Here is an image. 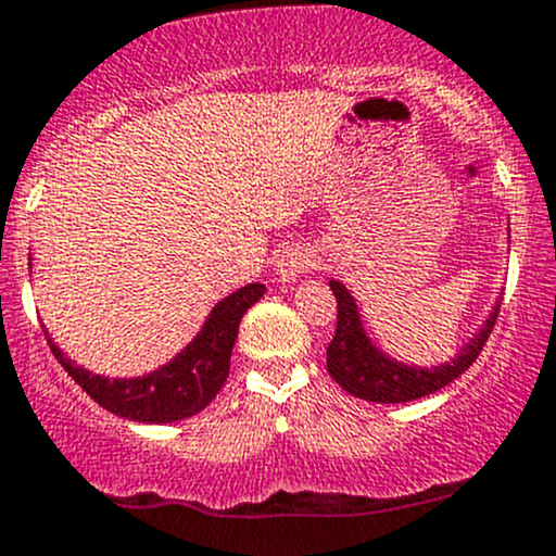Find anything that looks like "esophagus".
Returning <instances> with one entry per match:
<instances>
[{
    "label": "esophagus",
    "instance_id": "obj_1",
    "mask_svg": "<svg viewBox=\"0 0 556 556\" xmlns=\"http://www.w3.org/2000/svg\"><path fill=\"white\" fill-rule=\"evenodd\" d=\"M317 266V255L304 244H290L288 250H282V255L277 257V277L282 285L295 282L299 277H304L309 268Z\"/></svg>",
    "mask_w": 556,
    "mask_h": 556
}]
</instances>
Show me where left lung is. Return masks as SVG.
<instances>
[{"mask_svg": "<svg viewBox=\"0 0 556 556\" xmlns=\"http://www.w3.org/2000/svg\"><path fill=\"white\" fill-rule=\"evenodd\" d=\"M328 285L336 295V304H339L336 336L328 344V371L350 395L371 403H408L454 382L479 357L481 346L490 339L497 312H501V299H497L484 323L446 363L414 366V363H403L387 355L382 346L374 344L366 325H363L361 306L344 282L330 279Z\"/></svg>", "mask_w": 556, "mask_h": 556, "instance_id": "obj_1", "label": "left lung"}]
</instances>
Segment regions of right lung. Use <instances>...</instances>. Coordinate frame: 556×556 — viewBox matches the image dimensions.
Listing matches in <instances>:
<instances>
[{
    "label": "right lung",
    "mask_w": 556,
    "mask_h": 556,
    "mask_svg": "<svg viewBox=\"0 0 556 556\" xmlns=\"http://www.w3.org/2000/svg\"><path fill=\"white\" fill-rule=\"evenodd\" d=\"M263 293L266 285L250 282L217 301L190 344L182 346L169 363L142 377L110 379L104 374L88 371L64 355L48 330L45 336L64 371L106 412L144 425L179 422L210 406L212 397L220 392L231 368L239 323L244 312L263 299Z\"/></svg>",
    "instance_id": "right-lung-1"
}]
</instances>
